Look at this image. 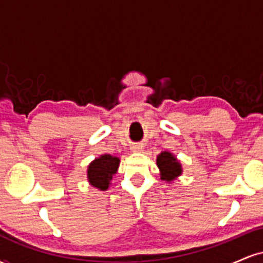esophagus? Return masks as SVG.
Returning a JSON list of instances; mask_svg holds the SVG:
<instances>
[{
    "label": "esophagus",
    "mask_w": 263,
    "mask_h": 263,
    "mask_svg": "<svg viewBox=\"0 0 263 263\" xmlns=\"http://www.w3.org/2000/svg\"><path fill=\"white\" fill-rule=\"evenodd\" d=\"M131 149L134 151V152H141V151L143 149V144H141V143H135V144H132Z\"/></svg>",
    "instance_id": "esophagus-1"
}]
</instances>
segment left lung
Returning a JSON list of instances; mask_svg holds the SVG:
<instances>
[{
    "instance_id": "obj_1",
    "label": "left lung",
    "mask_w": 263,
    "mask_h": 263,
    "mask_svg": "<svg viewBox=\"0 0 263 263\" xmlns=\"http://www.w3.org/2000/svg\"><path fill=\"white\" fill-rule=\"evenodd\" d=\"M157 165L161 171V179L163 180H173L174 178L182 174V168L177 162L176 157L170 152H162L157 157Z\"/></svg>"
}]
</instances>
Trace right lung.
Returning <instances> with one entry per match:
<instances>
[{
  "label": "right lung",
  "instance_id": "right-lung-1",
  "mask_svg": "<svg viewBox=\"0 0 263 263\" xmlns=\"http://www.w3.org/2000/svg\"><path fill=\"white\" fill-rule=\"evenodd\" d=\"M120 159L117 157L110 155H104L95 161L90 163L89 170H87V178L91 185L96 186L100 190H106L108 188L110 180L116 173L119 167Z\"/></svg>",
  "mask_w": 263,
  "mask_h": 263
}]
</instances>
